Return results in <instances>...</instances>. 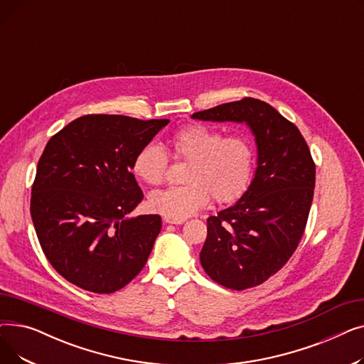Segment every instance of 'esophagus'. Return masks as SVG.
Returning a JSON list of instances; mask_svg holds the SVG:
<instances>
[{"label": "esophagus", "instance_id": "esophagus-1", "mask_svg": "<svg viewBox=\"0 0 364 364\" xmlns=\"http://www.w3.org/2000/svg\"><path fill=\"white\" fill-rule=\"evenodd\" d=\"M164 220H165V223H168V224H183V223H184V220H172V218H168V217H165Z\"/></svg>", "mask_w": 364, "mask_h": 364}]
</instances>
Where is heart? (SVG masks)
Masks as SVG:
<instances>
[{
	"label": "heart",
	"instance_id": "obj_1",
	"mask_svg": "<svg viewBox=\"0 0 364 364\" xmlns=\"http://www.w3.org/2000/svg\"><path fill=\"white\" fill-rule=\"evenodd\" d=\"M172 155L187 161L180 187L158 190L149 196V208L172 220H186L214 198L218 203L237 199L251 180L254 150L246 137L228 136L211 127L193 124L178 129L171 139ZM166 153L156 143L139 149L132 159L134 176L143 183H162Z\"/></svg>",
	"mask_w": 364,
	"mask_h": 364
}]
</instances>
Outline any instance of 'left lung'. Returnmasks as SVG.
Returning a JSON list of instances; mask_svg holds the SVG:
<instances>
[{"label":"left lung","mask_w":364,"mask_h":364,"mask_svg":"<svg viewBox=\"0 0 364 364\" xmlns=\"http://www.w3.org/2000/svg\"><path fill=\"white\" fill-rule=\"evenodd\" d=\"M251 129L257 168L240 199L208 218L200 251L206 274L243 291L276 274L295 252L314 195L316 166L299 129L269 103L246 97L192 114Z\"/></svg>","instance_id":"1"}]
</instances>
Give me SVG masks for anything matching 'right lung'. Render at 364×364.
<instances>
[{"mask_svg": "<svg viewBox=\"0 0 364 364\" xmlns=\"http://www.w3.org/2000/svg\"><path fill=\"white\" fill-rule=\"evenodd\" d=\"M168 124L85 114L47 143L32 186L31 217L47 259L68 282L112 294L141 272L162 220L129 217L143 200L131 164Z\"/></svg>", "mask_w": 364, "mask_h": 364, "instance_id": "add662e5", "label": "right lung"}]
</instances>
